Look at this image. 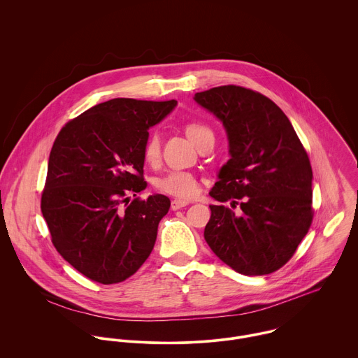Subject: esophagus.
<instances>
[{
  "mask_svg": "<svg viewBox=\"0 0 358 358\" xmlns=\"http://www.w3.org/2000/svg\"><path fill=\"white\" fill-rule=\"evenodd\" d=\"M187 204H189V201H185V200H180V199H173L172 203H171V208L173 210H176V209H180V208H183Z\"/></svg>",
  "mask_w": 358,
  "mask_h": 358,
  "instance_id": "1",
  "label": "esophagus"
}]
</instances>
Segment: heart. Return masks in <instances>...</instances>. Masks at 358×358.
I'll return each mask as SVG.
<instances>
[{
	"label": "heart",
	"instance_id": "obj_1",
	"mask_svg": "<svg viewBox=\"0 0 358 358\" xmlns=\"http://www.w3.org/2000/svg\"><path fill=\"white\" fill-rule=\"evenodd\" d=\"M186 134L189 138L194 142L196 146H199L206 138H212L213 132L212 129L200 121H190L186 124ZM143 158L148 164L155 165L159 161L161 157V142L158 132L152 131L143 143L142 149ZM157 190L179 197V199H193L199 193V180L194 173L189 171L182 169H172L165 173H162L155 180Z\"/></svg>",
	"mask_w": 358,
	"mask_h": 358
}]
</instances>
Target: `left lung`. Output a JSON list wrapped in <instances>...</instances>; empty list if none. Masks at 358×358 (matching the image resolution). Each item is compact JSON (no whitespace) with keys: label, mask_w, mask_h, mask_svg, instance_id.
Here are the masks:
<instances>
[{"label":"left lung","mask_w":358,"mask_h":358,"mask_svg":"<svg viewBox=\"0 0 358 358\" xmlns=\"http://www.w3.org/2000/svg\"><path fill=\"white\" fill-rule=\"evenodd\" d=\"M194 99L223 122L231 155L209 192L220 205H209L205 241L237 273L270 274L294 256L313 222L306 150L284 111L256 91L222 85Z\"/></svg>","instance_id":"left-lung-1"}]
</instances>
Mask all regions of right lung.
Returning a JSON list of instances; mask_svg holds the SVG:
<instances>
[{
  "label": "right lung",
  "mask_w": 358,
  "mask_h": 358,
  "mask_svg": "<svg viewBox=\"0 0 358 358\" xmlns=\"http://www.w3.org/2000/svg\"><path fill=\"white\" fill-rule=\"evenodd\" d=\"M176 103L111 99L66 122L53 142L41 212L56 251L91 281H125L153 251L171 201L131 196L146 187L148 129Z\"/></svg>",
  "instance_id": "right-lung-1"
}]
</instances>
